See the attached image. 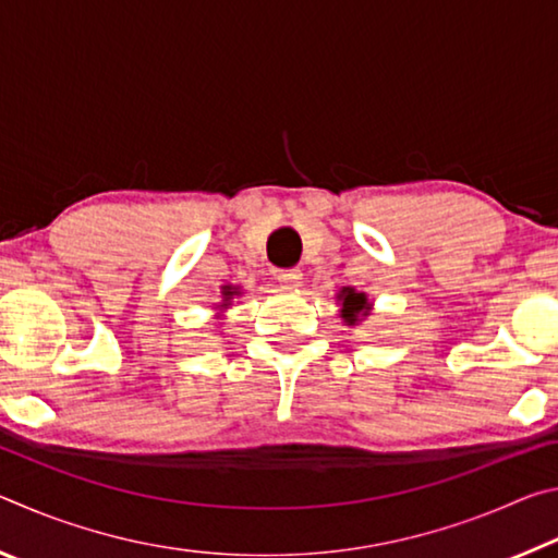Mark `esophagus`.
<instances>
[{
	"instance_id": "esophagus-1",
	"label": "esophagus",
	"mask_w": 558,
	"mask_h": 558,
	"mask_svg": "<svg viewBox=\"0 0 558 558\" xmlns=\"http://www.w3.org/2000/svg\"><path fill=\"white\" fill-rule=\"evenodd\" d=\"M300 280H302V272H300V268H286V270H278V282H280V286H286V288H298V286H300Z\"/></svg>"
}]
</instances>
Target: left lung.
Listing matches in <instances>:
<instances>
[{
	"instance_id": "8db88e82",
	"label": "left lung",
	"mask_w": 558,
	"mask_h": 558,
	"mask_svg": "<svg viewBox=\"0 0 558 558\" xmlns=\"http://www.w3.org/2000/svg\"><path fill=\"white\" fill-rule=\"evenodd\" d=\"M339 300H342V317L347 319V323H356V315L369 313L366 298L362 295V292H354L352 288H344L342 295H339Z\"/></svg>"
}]
</instances>
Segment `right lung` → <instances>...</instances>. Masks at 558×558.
Wrapping results in <instances>:
<instances>
[{
  "label": "right lung",
  "mask_w": 558,
  "mask_h": 558,
  "mask_svg": "<svg viewBox=\"0 0 558 558\" xmlns=\"http://www.w3.org/2000/svg\"><path fill=\"white\" fill-rule=\"evenodd\" d=\"M226 295H233V290L229 288V290H226Z\"/></svg>",
  "instance_id": "obj_1"
}]
</instances>
